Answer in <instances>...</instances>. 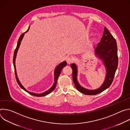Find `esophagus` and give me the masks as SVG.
Instances as JSON below:
<instances>
[{"label":"esophagus","instance_id":"1","mask_svg":"<svg viewBox=\"0 0 130 130\" xmlns=\"http://www.w3.org/2000/svg\"><path fill=\"white\" fill-rule=\"evenodd\" d=\"M73 60H74L73 58L71 57H67L66 58V62L68 64H71L73 61Z\"/></svg>","mask_w":130,"mask_h":130}]
</instances>
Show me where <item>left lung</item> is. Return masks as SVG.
Wrapping results in <instances>:
<instances>
[{"label": "left lung", "mask_w": 130, "mask_h": 130, "mask_svg": "<svg viewBox=\"0 0 130 130\" xmlns=\"http://www.w3.org/2000/svg\"><path fill=\"white\" fill-rule=\"evenodd\" d=\"M95 52L100 58L102 59L106 69L105 80L99 88L91 90L85 89L81 86L77 80V66L75 64L70 65L72 69V80L76 88L86 95H97L108 88L113 81L118 67V57L117 43L116 40L106 27H104L100 42L95 48Z\"/></svg>", "instance_id": "left-lung-1"}]
</instances>
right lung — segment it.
I'll list each match as a JSON object with an SVG mask.
<instances>
[{
  "instance_id": "obj_1",
  "label": "right lung",
  "mask_w": 130,
  "mask_h": 130,
  "mask_svg": "<svg viewBox=\"0 0 130 130\" xmlns=\"http://www.w3.org/2000/svg\"><path fill=\"white\" fill-rule=\"evenodd\" d=\"M29 28L30 27H29L28 29L27 30V31L24 33H23V34H22V35H21V36L20 37L19 39H18V42H17V46H16V48L14 51V55H13V65H14V71H15V78H16V80L17 81V83L18 84V85H20V86L23 89H24L25 91H26V92H27L28 93H29V94L32 95V96H36V97H43V96H45L49 94H50L51 92H52L55 88V86H56V85H57V81H58V77H59L60 75V73H61V71L62 69V68L66 66L67 65V63L65 61H64L63 62H62L61 63H60V64H59L57 67L56 68H55V70H54V83L53 84V85H52V86L49 89H48V90H47L46 91L43 92V93H42V94H35V93H33V92H31L29 91H28L27 90H26L24 87L22 85V84L21 83V82H20L19 80H18V77H17V74H16V68H15V59H16V54H17V51H18V48H19L20 47V45L21 44V41L23 38V37L24 36V34L25 33H26L28 31L29 29Z\"/></svg>"
}]
</instances>
